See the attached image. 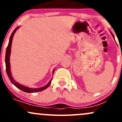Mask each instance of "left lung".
I'll return each mask as SVG.
<instances>
[{"label": "left lung", "instance_id": "1", "mask_svg": "<svg viewBox=\"0 0 122 122\" xmlns=\"http://www.w3.org/2000/svg\"><path fill=\"white\" fill-rule=\"evenodd\" d=\"M111 35H112V37H113V38H115V37H114V35H113V34H112V33H111Z\"/></svg>", "mask_w": 122, "mask_h": 122}]
</instances>
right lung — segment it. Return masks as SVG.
Here are the masks:
<instances>
[{
    "instance_id": "1",
    "label": "right lung",
    "mask_w": 122,
    "mask_h": 122,
    "mask_svg": "<svg viewBox=\"0 0 122 122\" xmlns=\"http://www.w3.org/2000/svg\"><path fill=\"white\" fill-rule=\"evenodd\" d=\"M19 26H18L14 30V31L12 32V34L11 35L10 38L9 40V42H8V46L7 47L6 49V51H5V68H6V72L7 74L9 79L10 80L11 82L15 85L16 87L19 88L20 90L23 91L25 92H27V93H34V92H40L42 91L45 90V89L48 87L50 85L51 82V79L50 80V81L46 85H45L44 86L41 88H31L27 87V86H25V85L20 84L19 82H16L14 79H13V77L11 75V72L10 71V54H11V45H12V38H13L14 35L15 33L16 32V31L18 30V29H19ZM55 69L53 71V75L54 73Z\"/></svg>"
}]
</instances>
